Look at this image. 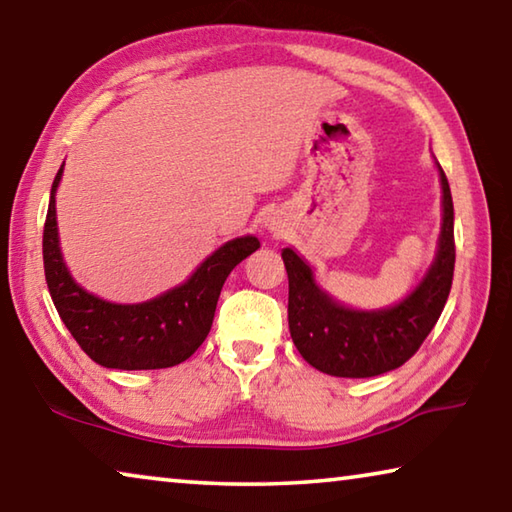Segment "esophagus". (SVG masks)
<instances>
[{
  "label": "esophagus",
  "instance_id": "1",
  "mask_svg": "<svg viewBox=\"0 0 512 512\" xmlns=\"http://www.w3.org/2000/svg\"><path fill=\"white\" fill-rule=\"evenodd\" d=\"M271 230H277V228H275V225H273V223H271Z\"/></svg>",
  "mask_w": 512,
  "mask_h": 512
}]
</instances>
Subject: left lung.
Listing matches in <instances>:
<instances>
[{
    "label": "left lung",
    "mask_w": 512,
    "mask_h": 512,
    "mask_svg": "<svg viewBox=\"0 0 512 512\" xmlns=\"http://www.w3.org/2000/svg\"><path fill=\"white\" fill-rule=\"evenodd\" d=\"M443 228L436 259L409 296L393 307L359 311L339 305L318 287L314 271L293 248L282 250L289 275V329L309 366L332 377H375L409 361L443 314L452 289L454 203L443 167Z\"/></svg>",
    "instance_id": "1"
}]
</instances>
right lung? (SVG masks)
Returning a JSON list of instances; mask_svg holds the SVG:
<instances>
[{
	"label": "right lung",
	"instance_id": "right-lung-1",
	"mask_svg": "<svg viewBox=\"0 0 512 512\" xmlns=\"http://www.w3.org/2000/svg\"><path fill=\"white\" fill-rule=\"evenodd\" d=\"M60 178L63 167L51 185L42 259L51 300L81 350L99 366L117 370L171 368L192 357L210 334L225 277L255 253L259 239L253 235L232 239L214 250L180 287L137 305H117L92 296L67 271L56 223Z\"/></svg>",
	"mask_w": 512,
	"mask_h": 512
}]
</instances>
